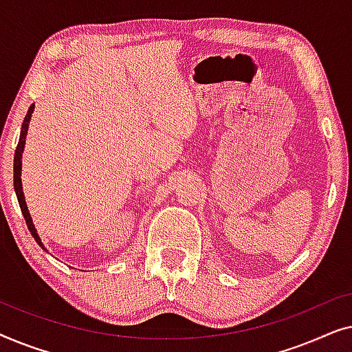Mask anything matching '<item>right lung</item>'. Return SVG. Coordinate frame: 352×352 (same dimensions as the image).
I'll return each mask as SVG.
<instances>
[{"instance_id":"obj_1","label":"right lung","mask_w":352,"mask_h":352,"mask_svg":"<svg viewBox=\"0 0 352 352\" xmlns=\"http://www.w3.org/2000/svg\"><path fill=\"white\" fill-rule=\"evenodd\" d=\"M33 110H35V105H30V109H28L25 118H23L22 129H21V138H19V144H17V147H16V153H14V190H16L19 205H21L22 214H23V218H25V223H27L28 230H30V234L33 235V239H35V242L40 245L43 250H46L45 245H43V242H41L40 235L36 234V229H35V224H33V221H32V216H30V213H28V208H27V204H25V197H23V190H22V179H21L22 152H23V147H25V138H27L28 124H30Z\"/></svg>"}]
</instances>
